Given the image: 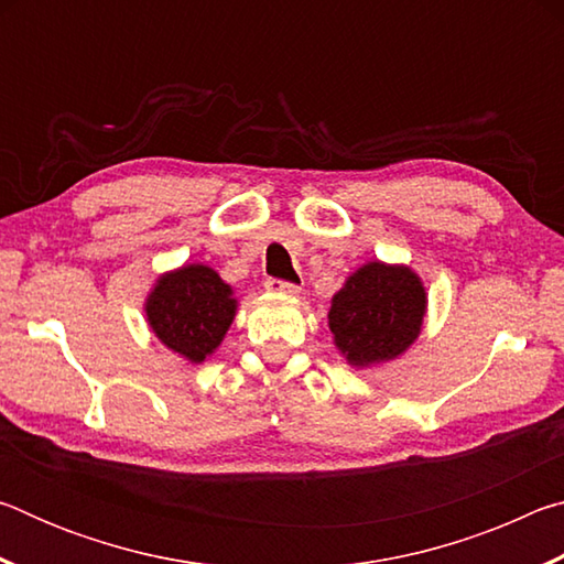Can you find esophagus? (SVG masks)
Wrapping results in <instances>:
<instances>
[{
    "label": "esophagus",
    "mask_w": 564,
    "mask_h": 564,
    "mask_svg": "<svg viewBox=\"0 0 564 564\" xmlns=\"http://www.w3.org/2000/svg\"><path fill=\"white\" fill-rule=\"evenodd\" d=\"M265 291L271 293H283V295H299V283H291V281H281V279H265Z\"/></svg>",
    "instance_id": "1"
}]
</instances>
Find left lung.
<instances>
[{
  "instance_id": "obj_1",
  "label": "left lung",
  "mask_w": 564,
  "mask_h": 564,
  "mask_svg": "<svg viewBox=\"0 0 564 564\" xmlns=\"http://www.w3.org/2000/svg\"><path fill=\"white\" fill-rule=\"evenodd\" d=\"M425 289L405 265L370 261L333 295L328 328L350 366L393 360L417 338Z\"/></svg>"
}]
</instances>
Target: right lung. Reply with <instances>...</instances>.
<instances>
[{"mask_svg": "<svg viewBox=\"0 0 564 564\" xmlns=\"http://www.w3.org/2000/svg\"><path fill=\"white\" fill-rule=\"evenodd\" d=\"M149 326L178 356L202 362L218 348L236 316L231 285L214 269L194 263L161 275L147 301Z\"/></svg>", "mask_w": 564, "mask_h": 564, "instance_id": "right-lung-1", "label": "right lung"}]
</instances>
